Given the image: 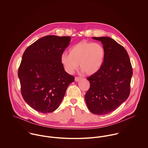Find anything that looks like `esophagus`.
Segmentation results:
<instances>
[{
  "label": "esophagus",
  "instance_id": "34e87169",
  "mask_svg": "<svg viewBox=\"0 0 148 148\" xmlns=\"http://www.w3.org/2000/svg\"><path fill=\"white\" fill-rule=\"evenodd\" d=\"M81 78H81V77H75V81L76 82H78Z\"/></svg>",
  "mask_w": 148,
  "mask_h": 148
}]
</instances>
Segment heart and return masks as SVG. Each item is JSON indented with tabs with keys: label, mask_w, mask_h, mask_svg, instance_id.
I'll return each mask as SVG.
<instances>
[{
	"label": "heart",
	"mask_w": 148,
	"mask_h": 148,
	"mask_svg": "<svg viewBox=\"0 0 148 148\" xmlns=\"http://www.w3.org/2000/svg\"><path fill=\"white\" fill-rule=\"evenodd\" d=\"M69 53H64L61 56V63L69 74L73 73L78 64L85 74H95L103 65L106 55L105 49L101 44L85 40L74 45Z\"/></svg>",
	"instance_id": "1"
}]
</instances>
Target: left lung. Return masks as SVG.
<instances>
[{"label":"left lung","mask_w":148,"mask_h":148,"mask_svg":"<svg viewBox=\"0 0 148 148\" xmlns=\"http://www.w3.org/2000/svg\"><path fill=\"white\" fill-rule=\"evenodd\" d=\"M92 38L101 41L106 55L101 68L87 78L90 86L84 98L92 114L106 115L128 98L132 67L127 50L114 39L108 37Z\"/></svg>","instance_id":"left-lung-1"}]
</instances>
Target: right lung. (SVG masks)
Here are the masks:
<instances>
[{
	"label": "right lung",
	"instance_id": "1",
	"mask_svg": "<svg viewBox=\"0 0 148 148\" xmlns=\"http://www.w3.org/2000/svg\"><path fill=\"white\" fill-rule=\"evenodd\" d=\"M70 37L49 35L29 46L18 70L22 97L34 110L53 112L59 107L74 77L67 73L61 56L69 46Z\"/></svg>",
	"mask_w": 148,
	"mask_h": 148
}]
</instances>
